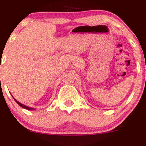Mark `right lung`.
<instances>
[{"label": "right lung", "mask_w": 146, "mask_h": 146, "mask_svg": "<svg viewBox=\"0 0 146 146\" xmlns=\"http://www.w3.org/2000/svg\"><path fill=\"white\" fill-rule=\"evenodd\" d=\"M13 98L14 99V97H13ZM14 100L15 101H16V103L18 104V105L20 106H21L22 108H25V109H27V110H35V108H31V107H29V106H25V105H24V104H21V103H20L19 102H18L17 100H16V99H14Z\"/></svg>", "instance_id": "obj_1"}]
</instances>
